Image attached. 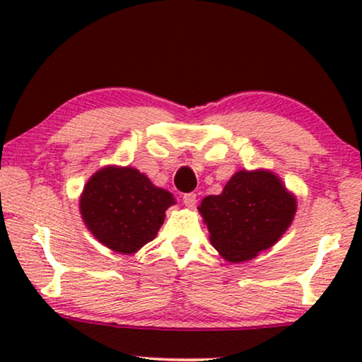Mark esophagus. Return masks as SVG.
<instances>
[{
    "instance_id": "obj_1",
    "label": "esophagus",
    "mask_w": 362,
    "mask_h": 362,
    "mask_svg": "<svg viewBox=\"0 0 362 362\" xmlns=\"http://www.w3.org/2000/svg\"><path fill=\"white\" fill-rule=\"evenodd\" d=\"M182 202H185L187 207H194L197 202V196L194 194V192H186V194L182 196Z\"/></svg>"
}]
</instances>
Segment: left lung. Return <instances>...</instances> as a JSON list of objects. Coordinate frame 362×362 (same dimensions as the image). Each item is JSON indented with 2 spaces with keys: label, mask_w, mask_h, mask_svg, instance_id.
Returning <instances> with one entry per match:
<instances>
[{
  "label": "left lung",
  "mask_w": 362,
  "mask_h": 362,
  "mask_svg": "<svg viewBox=\"0 0 362 362\" xmlns=\"http://www.w3.org/2000/svg\"><path fill=\"white\" fill-rule=\"evenodd\" d=\"M211 244L229 262H245L267 250L293 221L295 197L270 171H239L219 196L199 207Z\"/></svg>",
  "instance_id": "left-lung-1"
}]
</instances>
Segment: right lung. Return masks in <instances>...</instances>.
I'll list each match as a JSON object with an SVG mask.
<instances>
[{
	"instance_id": "right-lung-1",
	"label": "right lung",
	"mask_w": 362,
	"mask_h": 362,
	"mask_svg": "<svg viewBox=\"0 0 362 362\" xmlns=\"http://www.w3.org/2000/svg\"><path fill=\"white\" fill-rule=\"evenodd\" d=\"M171 204V192L156 187L135 168L108 166L83 187L81 214L98 242L133 254L155 239Z\"/></svg>"
}]
</instances>
